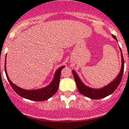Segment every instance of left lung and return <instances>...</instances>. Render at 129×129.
I'll use <instances>...</instances> for the list:
<instances>
[{
	"mask_svg": "<svg viewBox=\"0 0 129 129\" xmlns=\"http://www.w3.org/2000/svg\"><path fill=\"white\" fill-rule=\"evenodd\" d=\"M112 37L117 40L116 36L114 35H112ZM120 52H121V57H122V67L120 71L119 72L118 76L111 83L107 85L106 86H104V88L101 89H93L91 88L88 87V86H85L83 83L82 82V81L80 80L79 77H78L77 74H76L74 70H72L73 75H74V79H75L76 85H77V88L80 93L83 95L85 96L86 97H88L91 99H94V100H98V99L103 98L106 97L112 94L116 88L118 87L119 85L120 84L121 82L123 74H124V58H123L122 53L121 49H120Z\"/></svg>",
	"mask_w": 129,
	"mask_h": 129,
	"instance_id": "left-lung-1",
	"label": "left lung"
}]
</instances>
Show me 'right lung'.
<instances>
[{
    "label": "right lung",
    "instance_id": "1",
    "mask_svg": "<svg viewBox=\"0 0 129 129\" xmlns=\"http://www.w3.org/2000/svg\"><path fill=\"white\" fill-rule=\"evenodd\" d=\"M65 66H62V67H60V68L57 70V71L55 72L53 80L51 82V83L48 86H47L46 87L40 89H36V90H26V89H23L18 87L17 85H15L11 82L9 77H8L7 74L6 59H5V74H6L8 81L10 83L11 86H12L13 90L20 96L28 99V100H33V101H42L47 100V99L52 97L56 93L58 88H59L61 70Z\"/></svg>",
    "mask_w": 129,
    "mask_h": 129
}]
</instances>
